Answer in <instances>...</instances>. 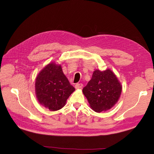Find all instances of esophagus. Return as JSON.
I'll return each mask as SVG.
<instances>
[{"mask_svg":"<svg viewBox=\"0 0 154 154\" xmlns=\"http://www.w3.org/2000/svg\"><path fill=\"white\" fill-rule=\"evenodd\" d=\"M83 85L82 83H77L76 85H75V88H76L77 89H81V88L83 87Z\"/></svg>","mask_w":154,"mask_h":154,"instance_id":"34e87169","label":"esophagus"}]
</instances>
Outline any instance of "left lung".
<instances>
[{
	"instance_id": "1",
	"label": "left lung",
	"mask_w": 154,
	"mask_h": 154,
	"mask_svg": "<svg viewBox=\"0 0 154 154\" xmlns=\"http://www.w3.org/2000/svg\"><path fill=\"white\" fill-rule=\"evenodd\" d=\"M122 89L120 82L112 70L96 69L87 86L83 89V93L91 109L96 112H101L115 105Z\"/></svg>"
}]
</instances>
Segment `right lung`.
<instances>
[{"instance_id":"obj_1","label":"right lung","mask_w":154,"mask_h":154,"mask_svg":"<svg viewBox=\"0 0 154 154\" xmlns=\"http://www.w3.org/2000/svg\"><path fill=\"white\" fill-rule=\"evenodd\" d=\"M75 90L61 65L55 62L45 65L35 78V91L38 102L51 111L62 109Z\"/></svg>"}]
</instances>
